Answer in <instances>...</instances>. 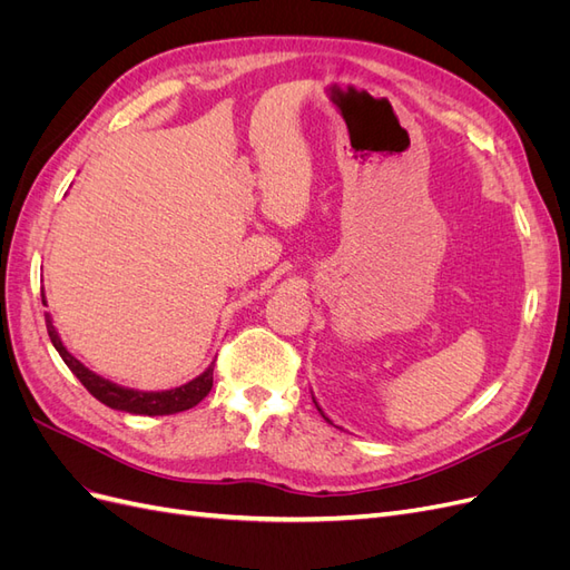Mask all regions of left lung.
Here are the masks:
<instances>
[{"mask_svg": "<svg viewBox=\"0 0 570 570\" xmlns=\"http://www.w3.org/2000/svg\"><path fill=\"white\" fill-rule=\"evenodd\" d=\"M318 411H321V409H318ZM321 413H323V411H321ZM323 419H325V416H323ZM325 421H327V419H325ZM327 423H331V421H327Z\"/></svg>", "mask_w": 570, "mask_h": 570, "instance_id": "8db88e82", "label": "left lung"}]
</instances>
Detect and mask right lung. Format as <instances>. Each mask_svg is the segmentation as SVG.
<instances>
[{
	"label": "right lung",
	"instance_id": "add662e5",
	"mask_svg": "<svg viewBox=\"0 0 570 570\" xmlns=\"http://www.w3.org/2000/svg\"><path fill=\"white\" fill-rule=\"evenodd\" d=\"M45 302V295H42ZM47 323V333L51 344H55L57 352L61 354L63 364L73 371V375L85 385L95 400H99L101 404H107L111 409L118 411H128V413H140V416H168V413H178V411H187L197 406L206 394L212 392L214 385V366L206 368L195 381H189L187 385H180L176 390H166V392H137V390H126L118 387L105 377L95 375L92 371L85 368L76 356L68 354V350L61 344L55 325H51V318H45Z\"/></svg>",
	"mask_w": 570,
	"mask_h": 570
}]
</instances>
